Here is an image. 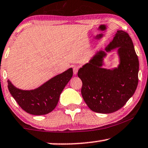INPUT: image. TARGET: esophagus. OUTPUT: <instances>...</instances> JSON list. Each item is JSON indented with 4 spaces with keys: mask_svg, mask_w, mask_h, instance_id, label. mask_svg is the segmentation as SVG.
<instances>
[{
    "mask_svg": "<svg viewBox=\"0 0 148 148\" xmlns=\"http://www.w3.org/2000/svg\"><path fill=\"white\" fill-rule=\"evenodd\" d=\"M79 70V67L78 66H74V68H73V72H74V74H77L78 73V71Z\"/></svg>",
    "mask_w": 148,
    "mask_h": 148,
    "instance_id": "obj_1",
    "label": "esophagus"
}]
</instances>
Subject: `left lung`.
<instances>
[{
	"instance_id": "left-lung-1",
	"label": "left lung",
	"mask_w": 148,
	"mask_h": 148,
	"mask_svg": "<svg viewBox=\"0 0 148 148\" xmlns=\"http://www.w3.org/2000/svg\"><path fill=\"white\" fill-rule=\"evenodd\" d=\"M116 47H119L121 58L118 68L112 70L101 68L106 56L101 51L78 72L82 82L84 101L92 111L97 113L110 114L121 109L133 96L138 84V57L128 33L117 31L106 51Z\"/></svg>"
}]
</instances>
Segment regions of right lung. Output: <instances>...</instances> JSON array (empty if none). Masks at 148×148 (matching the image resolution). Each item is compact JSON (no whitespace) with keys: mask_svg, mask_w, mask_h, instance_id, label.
Segmentation results:
<instances>
[{"mask_svg":"<svg viewBox=\"0 0 148 148\" xmlns=\"http://www.w3.org/2000/svg\"><path fill=\"white\" fill-rule=\"evenodd\" d=\"M73 75L72 68L55 76L34 90L19 89L8 80L10 93L22 109L33 115H44L56 107L60 94Z\"/></svg>","mask_w":148,"mask_h":148,"instance_id":"add662e5","label":"right lung"}]
</instances>
